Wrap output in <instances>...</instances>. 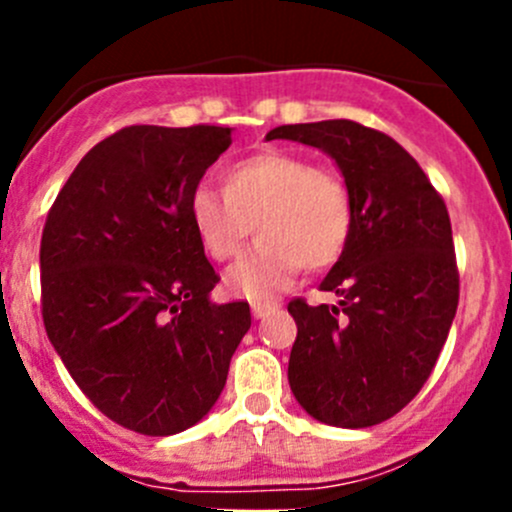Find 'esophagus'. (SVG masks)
<instances>
[{
	"label": "esophagus",
	"mask_w": 512,
	"mask_h": 512,
	"mask_svg": "<svg viewBox=\"0 0 512 512\" xmlns=\"http://www.w3.org/2000/svg\"><path fill=\"white\" fill-rule=\"evenodd\" d=\"M270 312H275V304H270V302H255V304H252V317H255V319H265Z\"/></svg>",
	"instance_id": "esophagus-1"
}]
</instances>
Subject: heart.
<instances>
[{
    "instance_id": "obj_1",
    "label": "heart",
    "mask_w": 512,
    "mask_h": 512,
    "mask_svg": "<svg viewBox=\"0 0 512 512\" xmlns=\"http://www.w3.org/2000/svg\"><path fill=\"white\" fill-rule=\"evenodd\" d=\"M188 215L213 260L237 255L252 232L257 242L225 272L232 294L270 297L294 272L319 270L342 255L352 230V200L334 170L287 151H260L227 165L223 190L198 183Z\"/></svg>"
}]
</instances>
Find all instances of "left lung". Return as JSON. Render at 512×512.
<instances>
[{"label":"left lung","instance_id":"obj_1","mask_svg":"<svg viewBox=\"0 0 512 512\" xmlns=\"http://www.w3.org/2000/svg\"><path fill=\"white\" fill-rule=\"evenodd\" d=\"M275 138L329 153L352 200L349 240L319 285L339 304H287L297 322L289 386L317 421L376 426L421 391L456 317L446 203L394 138L356 121L294 123L267 133Z\"/></svg>","mask_w":512,"mask_h":512}]
</instances>
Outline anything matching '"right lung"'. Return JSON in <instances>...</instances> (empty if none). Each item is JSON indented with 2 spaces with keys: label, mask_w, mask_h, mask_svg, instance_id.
Returning <instances> with one entry per match:
<instances>
[{
  "label": "right lung",
  "mask_w": 512,
  "mask_h": 512,
  "mask_svg": "<svg viewBox=\"0 0 512 512\" xmlns=\"http://www.w3.org/2000/svg\"><path fill=\"white\" fill-rule=\"evenodd\" d=\"M225 126H126L96 143L41 232V317L91 404L118 426L170 436L213 409L250 304L210 302L213 265L190 190L230 148Z\"/></svg>",
  "instance_id": "right-lung-1"
}]
</instances>
